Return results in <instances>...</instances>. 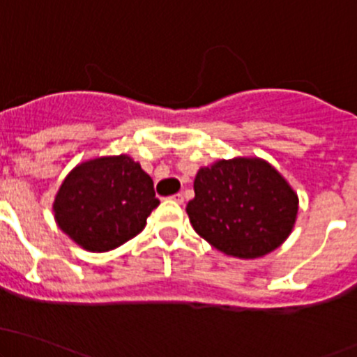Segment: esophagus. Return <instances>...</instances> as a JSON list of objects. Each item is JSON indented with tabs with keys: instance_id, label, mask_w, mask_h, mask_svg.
Wrapping results in <instances>:
<instances>
[{
	"instance_id": "1",
	"label": "esophagus",
	"mask_w": 357,
	"mask_h": 357,
	"mask_svg": "<svg viewBox=\"0 0 357 357\" xmlns=\"http://www.w3.org/2000/svg\"><path fill=\"white\" fill-rule=\"evenodd\" d=\"M172 200L178 202V204H183V200H185V197H183V193H174V195L171 197Z\"/></svg>"
}]
</instances>
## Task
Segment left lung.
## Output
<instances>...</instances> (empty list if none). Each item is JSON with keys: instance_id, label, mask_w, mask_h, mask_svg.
<instances>
[{"instance_id": "1", "label": "left lung", "mask_w": 357, "mask_h": 357, "mask_svg": "<svg viewBox=\"0 0 357 357\" xmlns=\"http://www.w3.org/2000/svg\"><path fill=\"white\" fill-rule=\"evenodd\" d=\"M186 205L193 229L212 247L240 259L262 257L289 238L298 199L261 158L219 160L197 172Z\"/></svg>"}]
</instances>
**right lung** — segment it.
Segmentation results:
<instances>
[{"instance_id": "1", "label": "right lung", "mask_w": 357, "mask_h": 357, "mask_svg": "<svg viewBox=\"0 0 357 357\" xmlns=\"http://www.w3.org/2000/svg\"><path fill=\"white\" fill-rule=\"evenodd\" d=\"M158 204L152 178L131 157L119 155L77 165L60 186L53 211L77 245L107 252L138 235Z\"/></svg>"}]
</instances>
